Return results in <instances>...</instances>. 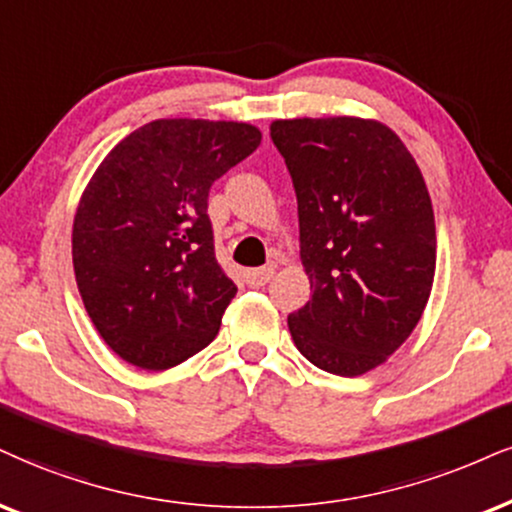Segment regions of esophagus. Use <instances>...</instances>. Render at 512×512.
Listing matches in <instances>:
<instances>
[{"instance_id": "34e87169", "label": "esophagus", "mask_w": 512, "mask_h": 512, "mask_svg": "<svg viewBox=\"0 0 512 512\" xmlns=\"http://www.w3.org/2000/svg\"><path fill=\"white\" fill-rule=\"evenodd\" d=\"M275 275L273 268H254V270H246L244 280L249 287H263L266 282H270V277Z\"/></svg>"}]
</instances>
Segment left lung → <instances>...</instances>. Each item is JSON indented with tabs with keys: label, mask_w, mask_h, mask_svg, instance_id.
I'll return each mask as SVG.
<instances>
[{
	"label": "left lung",
	"mask_w": 512,
	"mask_h": 512,
	"mask_svg": "<svg viewBox=\"0 0 512 512\" xmlns=\"http://www.w3.org/2000/svg\"><path fill=\"white\" fill-rule=\"evenodd\" d=\"M270 137L294 182L313 289L289 332L320 370L365 375L406 342L430 299L437 227L425 178L375 118H280Z\"/></svg>",
	"instance_id": "left-lung-1"
}]
</instances>
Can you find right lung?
Returning a JSON list of instances; mask_svg holds the SVG:
<instances>
[{"label":"right lung","mask_w":512,"mask_h":512,"mask_svg":"<svg viewBox=\"0 0 512 512\" xmlns=\"http://www.w3.org/2000/svg\"><path fill=\"white\" fill-rule=\"evenodd\" d=\"M258 144L249 123L159 118L123 137L82 189L75 282L125 363L168 370L216 339L237 287L213 254L208 189Z\"/></svg>","instance_id":"add662e5"}]
</instances>
